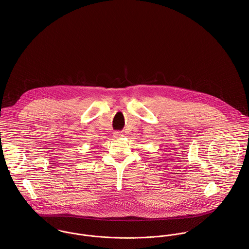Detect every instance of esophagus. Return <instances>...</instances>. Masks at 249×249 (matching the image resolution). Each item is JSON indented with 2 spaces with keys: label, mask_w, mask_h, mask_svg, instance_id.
I'll return each mask as SVG.
<instances>
[{
  "label": "esophagus",
  "mask_w": 249,
  "mask_h": 249,
  "mask_svg": "<svg viewBox=\"0 0 249 249\" xmlns=\"http://www.w3.org/2000/svg\"><path fill=\"white\" fill-rule=\"evenodd\" d=\"M121 137H123V134L121 132H115L114 133V138H121Z\"/></svg>",
  "instance_id": "1"
}]
</instances>
